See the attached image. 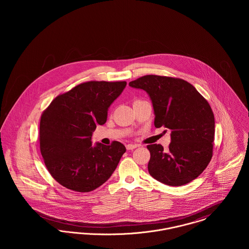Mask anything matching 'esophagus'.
<instances>
[{
  "mask_svg": "<svg viewBox=\"0 0 249 249\" xmlns=\"http://www.w3.org/2000/svg\"><path fill=\"white\" fill-rule=\"evenodd\" d=\"M136 147H138V144H136V143H129V144L126 145V148H127L128 150H133V149L136 148Z\"/></svg>",
  "mask_w": 249,
  "mask_h": 249,
  "instance_id": "obj_1",
  "label": "esophagus"
}]
</instances>
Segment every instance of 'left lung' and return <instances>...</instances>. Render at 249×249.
<instances>
[{
    "mask_svg": "<svg viewBox=\"0 0 249 249\" xmlns=\"http://www.w3.org/2000/svg\"><path fill=\"white\" fill-rule=\"evenodd\" d=\"M151 100L156 128L171 133L169 149L147 145L148 172L168 186H183L198 178L213 156L214 118L207 101L191 84L179 78L144 75L129 83Z\"/></svg>",
    "mask_w": 249,
    "mask_h": 249,
    "instance_id": "obj_1",
    "label": "left lung"
}]
</instances>
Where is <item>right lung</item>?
<instances>
[{"label":"right lung","mask_w":249,"mask_h":249,"mask_svg":"<svg viewBox=\"0 0 249 249\" xmlns=\"http://www.w3.org/2000/svg\"><path fill=\"white\" fill-rule=\"evenodd\" d=\"M127 83L90 81L56 97L40 121V149L53 178L63 187L89 192L112 176L122 155L123 143L111 145L91 136L97 125L107 122L110 106Z\"/></svg>","instance_id":"right-lung-1"}]
</instances>
